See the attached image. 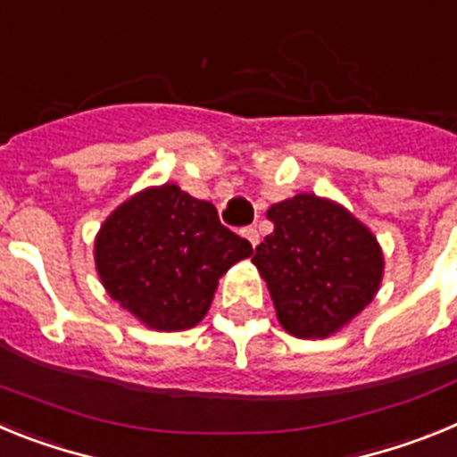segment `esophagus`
Returning <instances> with one entry per match:
<instances>
[{"label": "esophagus", "mask_w": 457, "mask_h": 457, "mask_svg": "<svg viewBox=\"0 0 457 457\" xmlns=\"http://www.w3.org/2000/svg\"><path fill=\"white\" fill-rule=\"evenodd\" d=\"M242 236L247 237L252 247H256L258 242H261V236H258V231H256V228H253V226H247V228H242Z\"/></svg>", "instance_id": "34e87169"}]
</instances>
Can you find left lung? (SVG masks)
<instances>
[{
    "label": "left lung",
    "instance_id": "left-lung-1",
    "mask_svg": "<svg viewBox=\"0 0 457 457\" xmlns=\"http://www.w3.org/2000/svg\"><path fill=\"white\" fill-rule=\"evenodd\" d=\"M268 220L274 231L252 263L268 284L278 325L311 341L341 332L382 284L378 237L348 208L309 192L270 205Z\"/></svg>",
    "mask_w": 457,
    "mask_h": 457
}]
</instances>
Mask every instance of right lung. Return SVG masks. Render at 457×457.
I'll return each instance as SVG.
<instances>
[{"mask_svg": "<svg viewBox=\"0 0 457 457\" xmlns=\"http://www.w3.org/2000/svg\"><path fill=\"white\" fill-rule=\"evenodd\" d=\"M252 253L245 237L221 226L215 205L173 183L132 194L93 245L109 297L155 332L199 325L220 278Z\"/></svg>", "mask_w": 457, "mask_h": 457, "instance_id": "obj_1", "label": "right lung"}]
</instances>
